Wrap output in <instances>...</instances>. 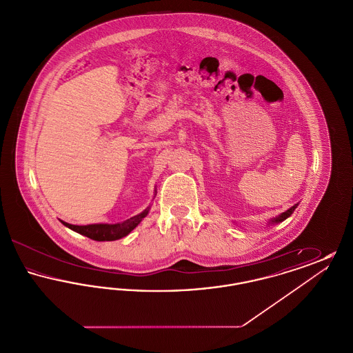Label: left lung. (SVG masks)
Wrapping results in <instances>:
<instances>
[{
    "label": "left lung",
    "mask_w": 353,
    "mask_h": 353,
    "mask_svg": "<svg viewBox=\"0 0 353 353\" xmlns=\"http://www.w3.org/2000/svg\"><path fill=\"white\" fill-rule=\"evenodd\" d=\"M298 205L299 203H295L294 206H291L290 209H287L285 212H283V213H281L279 216H276V217H274V219H270L269 222H268V225H275V223H279V222H283L285 219H288L292 213H294V210L298 208Z\"/></svg>",
    "instance_id": "obj_1"
}]
</instances>
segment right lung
I'll use <instances>...</instances> for the list:
<instances>
[{"instance_id": "right-lung-1", "label": "right lung", "mask_w": 353, "mask_h": 353, "mask_svg": "<svg viewBox=\"0 0 353 353\" xmlns=\"http://www.w3.org/2000/svg\"><path fill=\"white\" fill-rule=\"evenodd\" d=\"M154 196H156V190H154ZM151 206H148L147 209H144L141 213H139L137 216H134L131 219H125L123 222L119 223H92V225H71L65 221H61L66 228L79 233V234L88 236L94 241H117L125 235L130 234L134 228L143 221V219L147 217V214L150 213Z\"/></svg>"}]
</instances>
